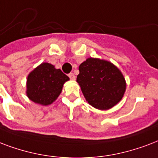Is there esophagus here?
Wrapping results in <instances>:
<instances>
[{
  "mask_svg": "<svg viewBox=\"0 0 158 158\" xmlns=\"http://www.w3.org/2000/svg\"><path fill=\"white\" fill-rule=\"evenodd\" d=\"M68 77H69V78H70L71 80H75V79H76L75 75H74L73 73H69V74H68Z\"/></svg>",
  "mask_w": 158,
  "mask_h": 158,
  "instance_id": "1",
  "label": "esophagus"
}]
</instances>
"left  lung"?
<instances>
[{"label":"left lung","instance_id":"left-lung-1","mask_svg":"<svg viewBox=\"0 0 158 158\" xmlns=\"http://www.w3.org/2000/svg\"><path fill=\"white\" fill-rule=\"evenodd\" d=\"M79 72L77 81L90 106L104 110L120 101L125 92V79L111 62L90 57L79 66Z\"/></svg>","mask_w":158,"mask_h":158}]
</instances>
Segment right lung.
<instances>
[{"instance_id": "add662e5", "label": "right lung", "mask_w": 158, "mask_h": 158, "mask_svg": "<svg viewBox=\"0 0 158 158\" xmlns=\"http://www.w3.org/2000/svg\"><path fill=\"white\" fill-rule=\"evenodd\" d=\"M69 80L60 69L44 62L29 73L27 79V96L43 106L52 104L62 91L63 84Z\"/></svg>"}]
</instances>
